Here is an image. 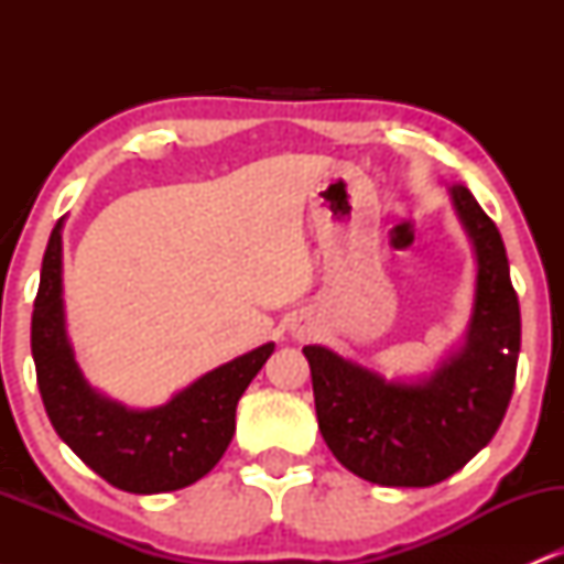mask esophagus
I'll use <instances>...</instances> for the list:
<instances>
[{"mask_svg": "<svg viewBox=\"0 0 564 564\" xmlns=\"http://www.w3.org/2000/svg\"><path fill=\"white\" fill-rule=\"evenodd\" d=\"M294 334L300 336V339H304V336L313 334V328H310V323H294Z\"/></svg>", "mask_w": 564, "mask_h": 564, "instance_id": "34e87169", "label": "esophagus"}]
</instances>
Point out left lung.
<instances>
[{"label":"left lung","mask_w":564,"mask_h":564,"mask_svg":"<svg viewBox=\"0 0 564 564\" xmlns=\"http://www.w3.org/2000/svg\"><path fill=\"white\" fill-rule=\"evenodd\" d=\"M477 257L467 341L430 379L387 381L332 349H302L313 373L318 430L336 462L387 488L443 482L503 422L520 358V302L501 232L469 187H451Z\"/></svg>","instance_id":"left-lung-1"}]
</instances>
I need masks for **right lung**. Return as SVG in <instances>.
I'll list each match as a JSON object with an SVG mask.
<instances>
[{
	"label": "right lung",
	"mask_w": 564,
	"mask_h": 564,
	"mask_svg": "<svg viewBox=\"0 0 564 564\" xmlns=\"http://www.w3.org/2000/svg\"><path fill=\"white\" fill-rule=\"evenodd\" d=\"M63 219L42 260L31 315V355L44 411L63 443L113 488L170 494L215 469L236 432V405L275 345L204 373L166 405L134 411L95 392L82 377L63 321Z\"/></svg>",
	"instance_id": "add662e5"
}]
</instances>
